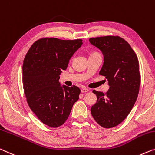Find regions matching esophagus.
Here are the masks:
<instances>
[{"instance_id": "1", "label": "esophagus", "mask_w": 155, "mask_h": 155, "mask_svg": "<svg viewBox=\"0 0 155 155\" xmlns=\"http://www.w3.org/2000/svg\"><path fill=\"white\" fill-rule=\"evenodd\" d=\"M89 90L87 89V88H85V87H83L81 89V92L82 93H85V92H87Z\"/></svg>"}]
</instances>
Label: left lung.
Here are the masks:
<instances>
[{
    "mask_svg": "<svg viewBox=\"0 0 155 155\" xmlns=\"http://www.w3.org/2000/svg\"><path fill=\"white\" fill-rule=\"evenodd\" d=\"M89 41L104 55L99 74L105 76L110 86L105 94L93 90L97 101L91 114L101 126L110 128L126 119L136 102L141 83L139 61L129 43L119 36L91 38Z\"/></svg>",
    "mask_w": 155,
    "mask_h": 155,
    "instance_id": "left-lung-1",
    "label": "left lung"
}]
</instances>
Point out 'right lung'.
Masks as SVG:
<instances>
[{
  "label": "right lung",
  "mask_w": 155,
  "mask_h": 155,
  "mask_svg": "<svg viewBox=\"0 0 155 155\" xmlns=\"http://www.w3.org/2000/svg\"><path fill=\"white\" fill-rule=\"evenodd\" d=\"M82 44L81 39H39L24 58L23 83L27 101L47 126L57 127L64 124L79 98V88L61 85L59 75Z\"/></svg>",
  "instance_id": "right-lung-1"
}]
</instances>
